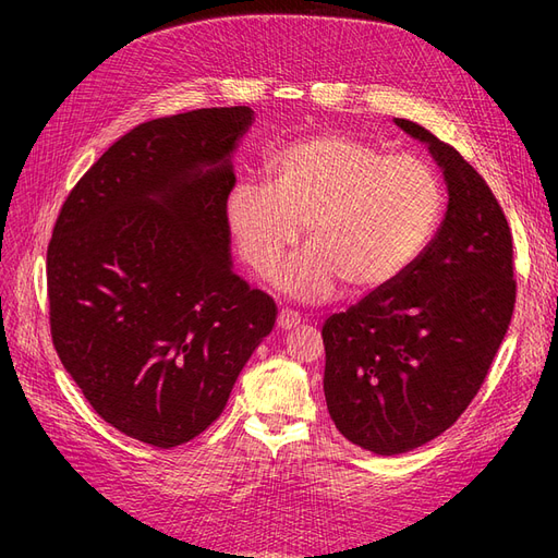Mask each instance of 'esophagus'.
<instances>
[{
	"label": "esophagus",
	"mask_w": 558,
	"mask_h": 558,
	"mask_svg": "<svg viewBox=\"0 0 558 558\" xmlns=\"http://www.w3.org/2000/svg\"><path fill=\"white\" fill-rule=\"evenodd\" d=\"M277 326L281 330H291V328H298L300 326V316L295 312H289V310H281L279 316H277Z\"/></svg>",
	"instance_id": "esophagus-1"
}]
</instances>
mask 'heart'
Wrapping results in <instances>:
<instances>
[{
    "label": "heart",
    "mask_w": 558,
    "mask_h": 558,
    "mask_svg": "<svg viewBox=\"0 0 558 558\" xmlns=\"http://www.w3.org/2000/svg\"><path fill=\"white\" fill-rule=\"evenodd\" d=\"M265 181L232 185L226 223L258 275L272 272L307 226L312 246L277 275L279 291L305 302L330 298L340 283L349 295L398 283L430 251L447 207L433 165L347 134L272 150Z\"/></svg>",
    "instance_id": "1"
}]
</instances>
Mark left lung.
Here are the masks:
<instances>
[{"instance_id": "obj_1", "label": "left lung", "mask_w": 558, "mask_h": 558, "mask_svg": "<svg viewBox=\"0 0 558 558\" xmlns=\"http://www.w3.org/2000/svg\"><path fill=\"white\" fill-rule=\"evenodd\" d=\"M447 183V214L421 263L398 283L332 314L324 391L349 442L379 456L435 440L477 396L510 328L512 234L492 189L459 150L404 118Z\"/></svg>"}]
</instances>
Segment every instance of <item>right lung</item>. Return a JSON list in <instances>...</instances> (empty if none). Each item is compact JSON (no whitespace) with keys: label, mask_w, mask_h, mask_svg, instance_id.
Segmentation results:
<instances>
[{"label":"right lung","mask_w":558,"mask_h":558,"mask_svg":"<svg viewBox=\"0 0 558 558\" xmlns=\"http://www.w3.org/2000/svg\"><path fill=\"white\" fill-rule=\"evenodd\" d=\"M248 107L142 123L64 199L48 244L50 335L107 424L172 449L226 410L275 328V300L234 275L226 199Z\"/></svg>","instance_id":"add662e5"}]
</instances>
